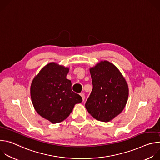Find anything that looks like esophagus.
<instances>
[{
  "label": "esophagus",
  "instance_id": "34e87169",
  "mask_svg": "<svg viewBox=\"0 0 160 160\" xmlns=\"http://www.w3.org/2000/svg\"><path fill=\"white\" fill-rule=\"evenodd\" d=\"M80 95L81 96V97H82V100H83V101L85 100V94H84L83 93H80Z\"/></svg>",
  "mask_w": 160,
  "mask_h": 160
}]
</instances>
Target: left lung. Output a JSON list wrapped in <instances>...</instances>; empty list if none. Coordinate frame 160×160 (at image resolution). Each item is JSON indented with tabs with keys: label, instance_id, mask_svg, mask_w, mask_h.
Masks as SVG:
<instances>
[{
	"label": "left lung",
	"instance_id": "8db88e82",
	"mask_svg": "<svg viewBox=\"0 0 160 160\" xmlns=\"http://www.w3.org/2000/svg\"><path fill=\"white\" fill-rule=\"evenodd\" d=\"M93 88L85 108L96 120L109 122L122 112L128 98V84L118 68L101 61L90 68Z\"/></svg>",
	"mask_w": 160,
	"mask_h": 160
}]
</instances>
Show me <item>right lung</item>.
<instances>
[{"mask_svg":"<svg viewBox=\"0 0 160 160\" xmlns=\"http://www.w3.org/2000/svg\"><path fill=\"white\" fill-rule=\"evenodd\" d=\"M69 68L51 62L34 77L30 87L32 102L37 112L52 123L64 120L82 97L73 92L66 78Z\"/></svg>","mask_w":160,"mask_h":160,"instance_id":"1","label":"right lung"}]
</instances>
